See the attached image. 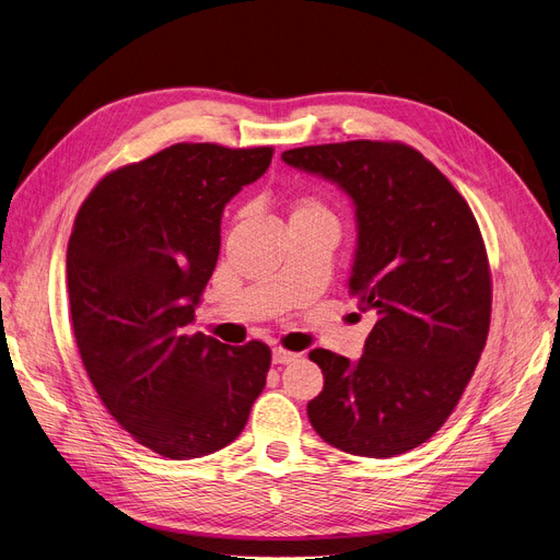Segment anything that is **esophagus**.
<instances>
[{"label": "esophagus", "instance_id": "esophagus-1", "mask_svg": "<svg viewBox=\"0 0 560 560\" xmlns=\"http://www.w3.org/2000/svg\"><path fill=\"white\" fill-rule=\"evenodd\" d=\"M295 359H298V354H292V351H288V349H281V347L272 349V363H277V365H288Z\"/></svg>", "mask_w": 560, "mask_h": 560}]
</instances>
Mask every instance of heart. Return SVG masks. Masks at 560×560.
Listing matches in <instances>:
<instances>
[{"mask_svg": "<svg viewBox=\"0 0 560 560\" xmlns=\"http://www.w3.org/2000/svg\"><path fill=\"white\" fill-rule=\"evenodd\" d=\"M292 218H317V220H329V222H336V220H334V215H331V211L327 209V206L322 203L319 199H313V197L302 199V201L298 203L295 213H292Z\"/></svg>", "mask_w": 560, "mask_h": 560, "instance_id": "obj_1", "label": "heart"}]
</instances>
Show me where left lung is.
<instances>
[{
	"mask_svg": "<svg viewBox=\"0 0 560 560\" xmlns=\"http://www.w3.org/2000/svg\"><path fill=\"white\" fill-rule=\"evenodd\" d=\"M281 159L354 203L349 295L376 315L359 361L308 354L325 374L308 420L354 456L416 450L452 416L486 347L492 290L479 224L447 176L401 142L311 144Z\"/></svg>",
	"mask_w": 560,
	"mask_h": 560,
	"instance_id": "8db88e82",
	"label": "left lung"
}]
</instances>
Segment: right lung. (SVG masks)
<instances>
[{"instance_id": "obj_1", "label": "right lung", "mask_w": 560, "mask_h": 560, "mask_svg": "<svg viewBox=\"0 0 560 560\" xmlns=\"http://www.w3.org/2000/svg\"><path fill=\"white\" fill-rule=\"evenodd\" d=\"M272 147L179 142L106 174L68 245L72 329L88 376L125 431L188 460L241 435L270 347L188 336L220 254L224 206L265 174Z\"/></svg>"}]
</instances>
